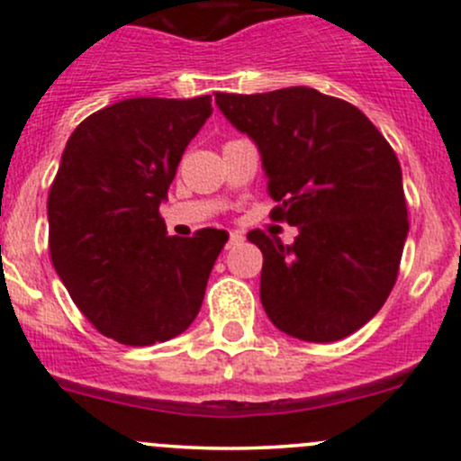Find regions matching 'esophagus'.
Returning <instances> with one entry per match:
<instances>
[{"instance_id": "esophagus-1", "label": "esophagus", "mask_w": 461, "mask_h": 461, "mask_svg": "<svg viewBox=\"0 0 461 461\" xmlns=\"http://www.w3.org/2000/svg\"><path fill=\"white\" fill-rule=\"evenodd\" d=\"M243 243V236L239 231H230V239H227V248H234V245Z\"/></svg>"}]
</instances>
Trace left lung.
I'll use <instances>...</instances> for the list:
<instances>
[{"label": "left lung", "mask_w": 461, "mask_h": 461, "mask_svg": "<svg viewBox=\"0 0 461 461\" xmlns=\"http://www.w3.org/2000/svg\"><path fill=\"white\" fill-rule=\"evenodd\" d=\"M227 120L260 151L274 221L299 236L252 230L263 252L260 303L281 332L330 343L357 332L388 299L408 236L402 167L350 102L290 86L216 93Z\"/></svg>", "instance_id": "obj_1"}]
</instances>
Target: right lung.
I'll return each instance as SVG.
<instances>
[{"instance_id": "1", "label": "right lung", "mask_w": 461, "mask_h": 461, "mask_svg": "<svg viewBox=\"0 0 461 461\" xmlns=\"http://www.w3.org/2000/svg\"><path fill=\"white\" fill-rule=\"evenodd\" d=\"M212 97H131L88 115L62 153L49 194V249L80 312L124 346L189 328L225 230L167 236L160 203Z\"/></svg>"}]
</instances>
